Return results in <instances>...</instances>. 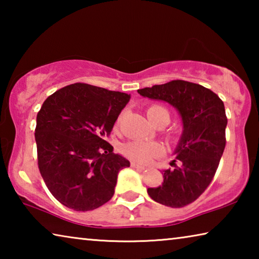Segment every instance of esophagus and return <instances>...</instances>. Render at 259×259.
Returning <instances> with one entry per match:
<instances>
[{
  "mask_svg": "<svg viewBox=\"0 0 259 259\" xmlns=\"http://www.w3.org/2000/svg\"><path fill=\"white\" fill-rule=\"evenodd\" d=\"M131 166H134V168H137V169H140V170L145 169V166L137 163V162H131Z\"/></svg>",
  "mask_w": 259,
  "mask_h": 259,
  "instance_id": "esophagus-1",
  "label": "esophagus"
}]
</instances>
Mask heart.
Returning <instances> with one entry per match:
<instances>
[{
    "instance_id": "obj_1",
    "label": "heart",
    "mask_w": 259,
    "mask_h": 259,
    "mask_svg": "<svg viewBox=\"0 0 259 259\" xmlns=\"http://www.w3.org/2000/svg\"><path fill=\"white\" fill-rule=\"evenodd\" d=\"M147 116L152 123L155 125L168 124L171 119L168 108L162 105H151L147 108ZM122 115L117 119V124L120 123ZM163 144L159 142H144V140H133V142L125 143L121 147V152L131 160L138 161L140 163H147L154 157H159L164 154Z\"/></svg>"
}]
</instances>
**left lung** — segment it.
Here are the masks:
<instances>
[{
    "instance_id": "obj_1",
    "label": "left lung",
    "mask_w": 259,
    "mask_h": 259,
    "mask_svg": "<svg viewBox=\"0 0 259 259\" xmlns=\"http://www.w3.org/2000/svg\"><path fill=\"white\" fill-rule=\"evenodd\" d=\"M138 94L164 100L181 114L184 130L171 162L175 169L163 170L162 185L147 193L166 207H185L207 190L217 171L226 145L224 103L210 89L183 80L144 88Z\"/></svg>"
}]
</instances>
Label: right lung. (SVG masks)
Listing matches in <instances>:
<instances>
[{
    "instance_id": "obj_1",
    "label": "right lung",
    "mask_w": 259,
    "mask_h": 259,
    "mask_svg": "<svg viewBox=\"0 0 259 259\" xmlns=\"http://www.w3.org/2000/svg\"><path fill=\"white\" fill-rule=\"evenodd\" d=\"M130 96L87 83L57 90L36 116L37 164L65 207L89 211L112 199L117 174L130 165L106 142Z\"/></svg>"
}]
</instances>
